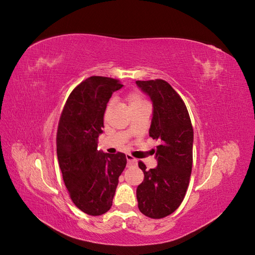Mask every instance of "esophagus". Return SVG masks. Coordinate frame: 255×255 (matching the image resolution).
Wrapping results in <instances>:
<instances>
[{
  "mask_svg": "<svg viewBox=\"0 0 255 255\" xmlns=\"http://www.w3.org/2000/svg\"><path fill=\"white\" fill-rule=\"evenodd\" d=\"M127 160H128V166L137 165V159L134 158L132 155H129V154H127Z\"/></svg>",
  "mask_w": 255,
  "mask_h": 255,
  "instance_id": "1",
  "label": "esophagus"
}]
</instances>
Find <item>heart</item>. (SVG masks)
<instances>
[{"instance_id":"obj_1","label":"heart","mask_w":255,"mask_h":255,"mask_svg":"<svg viewBox=\"0 0 255 255\" xmlns=\"http://www.w3.org/2000/svg\"><path fill=\"white\" fill-rule=\"evenodd\" d=\"M127 100H128V103L130 109H134V107L141 106V105L146 103L144 101V99L141 97V95L138 94V92H132V94H129L128 96Z\"/></svg>"}]
</instances>
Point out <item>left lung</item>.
Segmentation results:
<instances>
[{
	"mask_svg": "<svg viewBox=\"0 0 255 255\" xmlns=\"http://www.w3.org/2000/svg\"><path fill=\"white\" fill-rule=\"evenodd\" d=\"M153 104L149 134L160 141L156 146L157 166L146 170L138 166L144 180L136 190L138 208L153 219L172 214L186 194L192 168V129L189 114L181 97L166 81H136Z\"/></svg>",
	"mask_w": 255,
	"mask_h": 255,
	"instance_id": "1",
	"label": "left lung"
}]
</instances>
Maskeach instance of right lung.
Wrapping results in <instances>:
<instances>
[{"instance_id": "add662e5", "label": "right lung", "mask_w": 255, "mask_h": 255, "mask_svg": "<svg viewBox=\"0 0 255 255\" xmlns=\"http://www.w3.org/2000/svg\"><path fill=\"white\" fill-rule=\"evenodd\" d=\"M119 81L90 76L69 96L57 130V158L73 203L91 216L105 214L113 204L119 176L125 170V153L98 150L103 117Z\"/></svg>"}]
</instances>
